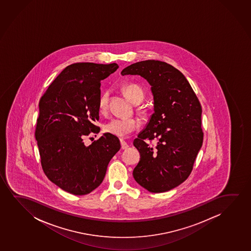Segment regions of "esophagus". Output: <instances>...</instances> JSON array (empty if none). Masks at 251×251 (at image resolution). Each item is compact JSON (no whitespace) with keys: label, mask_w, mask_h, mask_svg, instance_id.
<instances>
[{"label":"esophagus","mask_w":251,"mask_h":251,"mask_svg":"<svg viewBox=\"0 0 251 251\" xmlns=\"http://www.w3.org/2000/svg\"><path fill=\"white\" fill-rule=\"evenodd\" d=\"M121 147H122V149H127L128 148V145H127V142L123 140V139H121L120 140Z\"/></svg>","instance_id":"34e87169"}]
</instances>
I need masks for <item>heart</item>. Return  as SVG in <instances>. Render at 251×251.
I'll return each mask as SVG.
<instances>
[{
    "label": "heart",
    "mask_w": 251,
    "mask_h": 251,
    "mask_svg": "<svg viewBox=\"0 0 251 251\" xmlns=\"http://www.w3.org/2000/svg\"><path fill=\"white\" fill-rule=\"evenodd\" d=\"M122 90L132 103H141L144 99V91L142 90L141 86L137 85H134V84L125 85L122 87ZM109 97H110V93L108 91H105L101 94L99 100V103H98L100 113H106L108 106H109ZM139 126H140L139 121L134 117L113 118L104 124L103 130L107 134H111L117 137H126L132 132L138 129Z\"/></svg>",
    "instance_id": "heart-1"
}]
</instances>
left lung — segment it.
Segmentation results:
<instances>
[{
    "mask_svg": "<svg viewBox=\"0 0 251 251\" xmlns=\"http://www.w3.org/2000/svg\"><path fill=\"white\" fill-rule=\"evenodd\" d=\"M121 74L143 77L153 96L154 112L134 141L141 153L134 180L149 192L169 191L189 177L202 146L201 103L185 76L166 62L141 61Z\"/></svg>",
    "mask_w": 251,
    "mask_h": 251,
    "instance_id": "8db88e82",
    "label": "left lung"
}]
</instances>
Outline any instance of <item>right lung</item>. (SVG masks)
Wrapping results in <instances>:
<instances>
[{
	"mask_svg": "<svg viewBox=\"0 0 251 251\" xmlns=\"http://www.w3.org/2000/svg\"><path fill=\"white\" fill-rule=\"evenodd\" d=\"M117 69V63L71 64L39 101L35 137L42 168L53 183L73 195H87L98 188L120 150L119 139L107 133L87 147L83 141L100 131L94 124L100 119V81Z\"/></svg>",
	"mask_w": 251,
	"mask_h": 251,
	"instance_id": "add662e5",
	"label": "right lung"
}]
</instances>
